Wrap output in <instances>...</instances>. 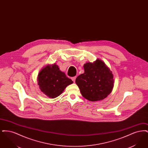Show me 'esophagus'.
<instances>
[{"instance_id":"1","label":"esophagus","mask_w":148,"mask_h":148,"mask_svg":"<svg viewBox=\"0 0 148 148\" xmlns=\"http://www.w3.org/2000/svg\"><path fill=\"white\" fill-rule=\"evenodd\" d=\"M76 77H72L71 79V80L74 82H75V79H76Z\"/></svg>"}]
</instances>
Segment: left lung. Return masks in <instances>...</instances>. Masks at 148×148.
I'll return each mask as SVG.
<instances>
[{
    "mask_svg": "<svg viewBox=\"0 0 148 148\" xmlns=\"http://www.w3.org/2000/svg\"><path fill=\"white\" fill-rule=\"evenodd\" d=\"M84 73L75 80L83 97L92 101L106 98L113 90V73L101 59L84 65Z\"/></svg>",
    "mask_w": 148,
    "mask_h": 148,
    "instance_id": "8db88e82",
    "label": "left lung"
}]
</instances>
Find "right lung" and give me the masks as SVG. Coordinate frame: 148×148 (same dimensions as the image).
Instances as JSON below:
<instances>
[{"label": "right lung", "mask_w": 148, "mask_h": 148, "mask_svg": "<svg viewBox=\"0 0 148 148\" xmlns=\"http://www.w3.org/2000/svg\"><path fill=\"white\" fill-rule=\"evenodd\" d=\"M37 81L41 92L52 99L59 96L67 86L73 83L56 63L43 68L38 74Z\"/></svg>", "instance_id": "right-lung-1"}]
</instances>
